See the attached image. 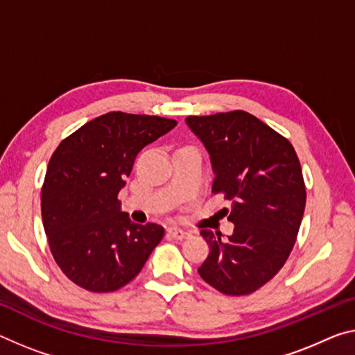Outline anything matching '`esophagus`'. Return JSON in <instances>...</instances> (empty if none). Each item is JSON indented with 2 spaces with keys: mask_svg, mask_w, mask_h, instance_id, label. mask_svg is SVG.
Segmentation results:
<instances>
[{
  "mask_svg": "<svg viewBox=\"0 0 355 355\" xmlns=\"http://www.w3.org/2000/svg\"><path fill=\"white\" fill-rule=\"evenodd\" d=\"M168 235H171V237H173V239H177V240H183V239H187L188 235H189V232L188 230H184V229H180V227H168Z\"/></svg>",
  "mask_w": 355,
  "mask_h": 355,
  "instance_id": "obj_1",
  "label": "esophagus"
}]
</instances>
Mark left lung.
I'll return each instance as SVG.
<instances>
[{
	"label": "left lung",
	"mask_w": 355,
	"mask_h": 355,
	"mask_svg": "<svg viewBox=\"0 0 355 355\" xmlns=\"http://www.w3.org/2000/svg\"><path fill=\"white\" fill-rule=\"evenodd\" d=\"M184 121L210 155L211 193L230 200L224 213L235 226L227 239L200 230L210 254L198 272L223 294H251L279 272L299 234L306 202L299 157L288 139L248 112Z\"/></svg>",
	"instance_id": "obj_1"
}]
</instances>
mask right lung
<instances>
[{
    "mask_svg": "<svg viewBox=\"0 0 355 355\" xmlns=\"http://www.w3.org/2000/svg\"><path fill=\"white\" fill-rule=\"evenodd\" d=\"M175 125L110 112L78 128L50 157L41 193L44 230L56 263L80 288H123L164 237L159 224L132 223L116 198L139 151Z\"/></svg>",
    "mask_w": 355,
    "mask_h": 355,
    "instance_id": "add662e5",
    "label": "right lung"
}]
</instances>
